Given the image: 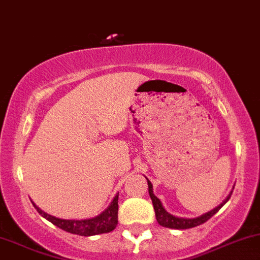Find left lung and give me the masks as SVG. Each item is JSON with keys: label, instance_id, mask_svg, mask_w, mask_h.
<instances>
[{"label": "left lung", "instance_id": "8db88e82", "mask_svg": "<svg viewBox=\"0 0 260 260\" xmlns=\"http://www.w3.org/2000/svg\"><path fill=\"white\" fill-rule=\"evenodd\" d=\"M145 179H147L148 191H149V196H150V199H152L154 211H155L156 221H158V223L160 224V226L167 227V228H173V230H187V228L200 226V224H202V223H205L206 221H209V219L212 217L215 213L218 212L219 209H221V207L226 204L228 200L231 199V195H232V191H233L232 190L230 193H228L227 198L224 199L223 201H222V204H219L217 207H215L213 210L209 211V212L204 213V215L199 216V217H193V218L178 217V216L172 215V213H169L167 210L164 209V206H162L160 200L154 195L152 182L148 180V178H145ZM233 189H235V186H233Z\"/></svg>", "mask_w": 260, "mask_h": 260}]
</instances>
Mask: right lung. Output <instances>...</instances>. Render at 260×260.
<instances>
[{
	"label": "right lung",
	"instance_id": "add662e5",
	"mask_svg": "<svg viewBox=\"0 0 260 260\" xmlns=\"http://www.w3.org/2000/svg\"><path fill=\"white\" fill-rule=\"evenodd\" d=\"M32 204L39 212V215L47 218L48 221L55 224L56 227L61 228L65 232L73 233V235L85 237L102 235V233H108L115 230L117 223H118V195L115 196V199L112 200L110 206L104 212L95 216V217L85 219L58 218L55 216H51L49 213L44 212L34 202H32Z\"/></svg>",
	"mask_w": 260,
	"mask_h": 260
}]
</instances>
